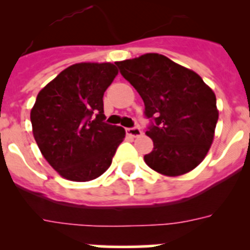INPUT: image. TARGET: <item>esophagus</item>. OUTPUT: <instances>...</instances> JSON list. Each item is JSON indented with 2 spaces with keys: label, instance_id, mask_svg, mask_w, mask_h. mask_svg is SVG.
<instances>
[{
  "label": "esophagus",
  "instance_id": "34e87169",
  "mask_svg": "<svg viewBox=\"0 0 250 250\" xmlns=\"http://www.w3.org/2000/svg\"><path fill=\"white\" fill-rule=\"evenodd\" d=\"M126 134L129 136H132V138H138L143 134V131L139 127H129V129H126Z\"/></svg>",
  "mask_w": 250,
  "mask_h": 250
}]
</instances>
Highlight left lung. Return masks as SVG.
Segmentation results:
<instances>
[{
  "mask_svg": "<svg viewBox=\"0 0 250 250\" xmlns=\"http://www.w3.org/2000/svg\"><path fill=\"white\" fill-rule=\"evenodd\" d=\"M141 96L152 124L146 135L154 149L147 167L179 176L204 160L214 140L219 111L213 90L190 68L160 54H145L115 62Z\"/></svg>",
  "mask_w": 250,
  "mask_h": 250,
  "instance_id": "8db88e82",
  "label": "left lung"
}]
</instances>
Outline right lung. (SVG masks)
<instances>
[{"label": "right lung", "mask_w": 250, "mask_h": 250, "mask_svg": "<svg viewBox=\"0 0 250 250\" xmlns=\"http://www.w3.org/2000/svg\"><path fill=\"white\" fill-rule=\"evenodd\" d=\"M118 72L111 62L75 63L37 95L31 109L34 138L48 164L67 180L103 175L125 138L124 127L104 123V92Z\"/></svg>", "instance_id": "right-lung-1"}]
</instances>
